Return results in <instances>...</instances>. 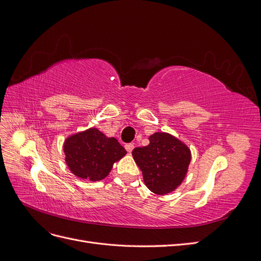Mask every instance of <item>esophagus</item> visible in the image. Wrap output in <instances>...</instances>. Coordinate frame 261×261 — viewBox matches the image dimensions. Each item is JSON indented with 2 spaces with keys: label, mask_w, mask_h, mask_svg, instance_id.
<instances>
[{
  "label": "esophagus",
  "mask_w": 261,
  "mask_h": 261,
  "mask_svg": "<svg viewBox=\"0 0 261 261\" xmlns=\"http://www.w3.org/2000/svg\"><path fill=\"white\" fill-rule=\"evenodd\" d=\"M125 149L127 150V152H132L133 151V149H134V145L133 144H127V145H125Z\"/></svg>",
  "instance_id": "1"
}]
</instances>
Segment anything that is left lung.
Returning a JSON list of instances; mask_svg holds the SVG:
<instances>
[{
	"label": "left lung",
	"instance_id": "8db88e82",
	"mask_svg": "<svg viewBox=\"0 0 261 261\" xmlns=\"http://www.w3.org/2000/svg\"><path fill=\"white\" fill-rule=\"evenodd\" d=\"M149 145L133 150V158L143 172L146 186L156 195H167L184 180L191 163V149L169 133L149 136Z\"/></svg>",
	"mask_w": 261,
	"mask_h": 261
}]
</instances>
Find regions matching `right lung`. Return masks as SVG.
Returning <instances> with one entry per match:
<instances>
[{"label":"right lung","mask_w":261,"mask_h":261,"mask_svg":"<svg viewBox=\"0 0 261 261\" xmlns=\"http://www.w3.org/2000/svg\"><path fill=\"white\" fill-rule=\"evenodd\" d=\"M65 162L75 176L90 181L106 178L113 164L127 153L116 138L96 127L68 136L63 145Z\"/></svg>","instance_id":"obj_1"}]
</instances>
